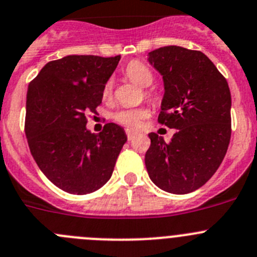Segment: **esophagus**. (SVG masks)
<instances>
[{
  "label": "esophagus",
  "mask_w": 257,
  "mask_h": 257,
  "mask_svg": "<svg viewBox=\"0 0 257 257\" xmlns=\"http://www.w3.org/2000/svg\"><path fill=\"white\" fill-rule=\"evenodd\" d=\"M125 133H126V137H128V140H129V141H132V140H133V138H134V137L137 136L136 132L131 131V129H126Z\"/></svg>",
  "instance_id": "1"
}]
</instances>
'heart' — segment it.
<instances>
[{"label":"heart","mask_w":257,"mask_h":257,"mask_svg":"<svg viewBox=\"0 0 257 257\" xmlns=\"http://www.w3.org/2000/svg\"><path fill=\"white\" fill-rule=\"evenodd\" d=\"M125 76L136 85L141 87H148L153 82V74L151 69L142 62L133 61L126 66ZM112 80L106 81L102 90L104 99H109L112 93ZM148 115V110L140 107V109H120L112 114V117L116 123L125 125L128 128H138L142 120Z\"/></svg>","instance_id":"heart-1"}]
</instances>
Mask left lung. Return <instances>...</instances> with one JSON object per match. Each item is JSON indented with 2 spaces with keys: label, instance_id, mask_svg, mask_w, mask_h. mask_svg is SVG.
I'll use <instances>...</instances> for the list:
<instances>
[{
  "label": "left lung",
  "instance_id": "obj_1",
  "mask_svg": "<svg viewBox=\"0 0 257 257\" xmlns=\"http://www.w3.org/2000/svg\"><path fill=\"white\" fill-rule=\"evenodd\" d=\"M162 76L158 123L176 129L165 142L150 133L145 162L162 190L188 194L204 185L226 156L231 140V92L213 62L199 50L169 45L148 53Z\"/></svg>",
  "mask_w": 257,
  "mask_h": 257
}]
</instances>
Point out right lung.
Returning a JSON list of instances; mask_svg holds the SVG:
<instances>
[{
    "instance_id": "right-lung-1",
    "label": "right lung",
    "mask_w": 257,
    "mask_h": 257,
    "mask_svg": "<svg viewBox=\"0 0 257 257\" xmlns=\"http://www.w3.org/2000/svg\"><path fill=\"white\" fill-rule=\"evenodd\" d=\"M120 56H67L45 64L29 83L25 134L35 162L56 186L76 195L93 193L111 177L126 142L115 123L99 134L87 114L101 104L102 90Z\"/></svg>"
}]
</instances>
